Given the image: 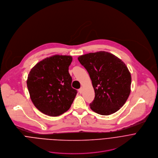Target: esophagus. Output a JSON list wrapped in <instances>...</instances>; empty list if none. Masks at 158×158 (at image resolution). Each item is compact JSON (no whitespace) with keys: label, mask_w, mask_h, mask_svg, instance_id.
<instances>
[{"label":"esophagus","mask_w":158,"mask_h":158,"mask_svg":"<svg viewBox=\"0 0 158 158\" xmlns=\"http://www.w3.org/2000/svg\"><path fill=\"white\" fill-rule=\"evenodd\" d=\"M78 91H79L80 93H83V88L81 87V88L78 89Z\"/></svg>","instance_id":"obj_1"}]
</instances>
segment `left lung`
Returning <instances> with one entry per match:
<instances>
[{
  "mask_svg": "<svg viewBox=\"0 0 158 158\" xmlns=\"http://www.w3.org/2000/svg\"><path fill=\"white\" fill-rule=\"evenodd\" d=\"M91 80L94 99L90 108L102 115L118 111L131 92V76L124 63L114 55L100 51L78 56Z\"/></svg>",
  "mask_w": 158,
  "mask_h": 158,
  "instance_id": "1",
  "label": "left lung"
}]
</instances>
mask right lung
<instances>
[{
    "label": "right lung",
    "instance_id": "1",
    "mask_svg": "<svg viewBox=\"0 0 158 158\" xmlns=\"http://www.w3.org/2000/svg\"><path fill=\"white\" fill-rule=\"evenodd\" d=\"M70 55H55L40 61L31 69L27 85L30 99L42 113L57 116L70 108L77 91L72 87Z\"/></svg>",
    "mask_w": 158,
    "mask_h": 158
}]
</instances>
